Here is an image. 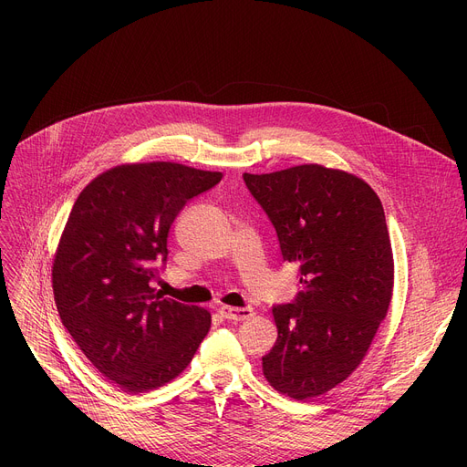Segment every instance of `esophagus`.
<instances>
[{
    "label": "esophagus",
    "instance_id": "34e87169",
    "mask_svg": "<svg viewBox=\"0 0 467 467\" xmlns=\"http://www.w3.org/2000/svg\"><path fill=\"white\" fill-rule=\"evenodd\" d=\"M219 314L225 317V320L231 322H244V320H250L254 316L252 308H238V306H221Z\"/></svg>",
    "mask_w": 467,
    "mask_h": 467
}]
</instances>
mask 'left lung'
<instances>
[{
  "label": "left lung",
  "mask_w": 467,
  "mask_h": 467,
  "mask_svg": "<svg viewBox=\"0 0 467 467\" xmlns=\"http://www.w3.org/2000/svg\"><path fill=\"white\" fill-rule=\"evenodd\" d=\"M244 182L303 284L296 301L273 308L278 338L263 375L280 394L312 400L358 369L388 314L394 254L384 210L369 183L322 164Z\"/></svg>",
  "instance_id": "obj_1"
}]
</instances>
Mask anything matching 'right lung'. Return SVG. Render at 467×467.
<instances>
[{"label":"right lung","instance_id":"obj_1","mask_svg":"<svg viewBox=\"0 0 467 467\" xmlns=\"http://www.w3.org/2000/svg\"><path fill=\"white\" fill-rule=\"evenodd\" d=\"M221 171L178 162L120 164L78 196L53 259L60 320L81 352L127 394L174 380L210 331L201 306L153 287L170 225Z\"/></svg>","mask_w":467,"mask_h":467}]
</instances>
